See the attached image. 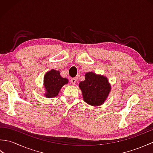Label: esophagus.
Returning <instances> with one entry per match:
<instances>
[{"label": "esophagus", "instance_id": "esophagus-1", "mask_svg": "<svg viewBox=\"0 0 153 153\" xmlns=\"http://www.w3.org/2000/svg\"><path fill=\"white\" fill-rule=\"evenodd\" d=\"M77 82V79L76 77H74V78H71V83L73 84V85H76Z\"/></svg>", "mask_w": 153, "mask_h": 153}]
</instances>
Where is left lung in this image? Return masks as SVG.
<instances>
[{"mask_svg":"<svg viewBox=\"0 0 153 153\" xmlns=\"http://www.w3.org/2000/svg\"><path fill=\"white\" fill-rule=\"evenodd\" d=\"M85 79L79 83L83 100L93 106L102 105L111 91L108 78L103 75L89 71L85 75Z\"/></svg>","mask_w":153,"mask_h":153,"instance_id":"8db88e82","label":"left lung"}]
</instances>
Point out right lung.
Masks as SVG:
<instances>
[{"instance_id": "1", "label": "right lung", "mask_w": 153, "mask_h": 153, "mask_svg": "<svg viewBox=\"0 0 153 153\" xmlns=\"http://www.w3.org/2000/svg\"><path fill=\"white\" fill-rule=\"evenodd\" d=\"M68 79L61 76L59 71L52 69L44 76L43 85L45 89L44 93L46 98L50 99L56 97L61 88L68 83Z\"/></svg>"}]
</instances>
